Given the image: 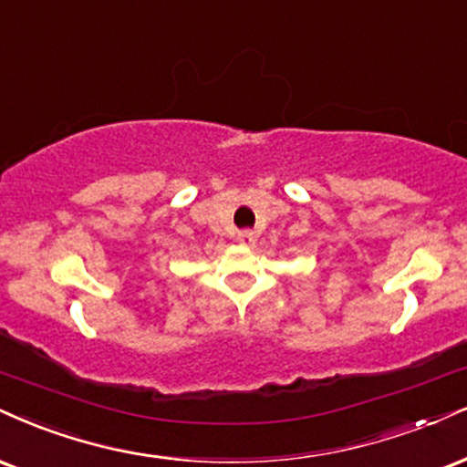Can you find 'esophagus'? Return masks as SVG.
<instances>
[{
	"label": "esophagus",
	"mask_w": 467,
	"mask_h": 467,
	"mask_svg": "<svg viewBox=\"0 0 467 467\" xmlns=\"http://www.w3.org/2000/svg\"><path fill=\"white\" fill-rule=\"evenodd\" d=\"M237 241L241 245H254L256 244V234L252 233V230H239Z\"/></svg>",
	"instance_id": "obj_1"
}]
</instances>
